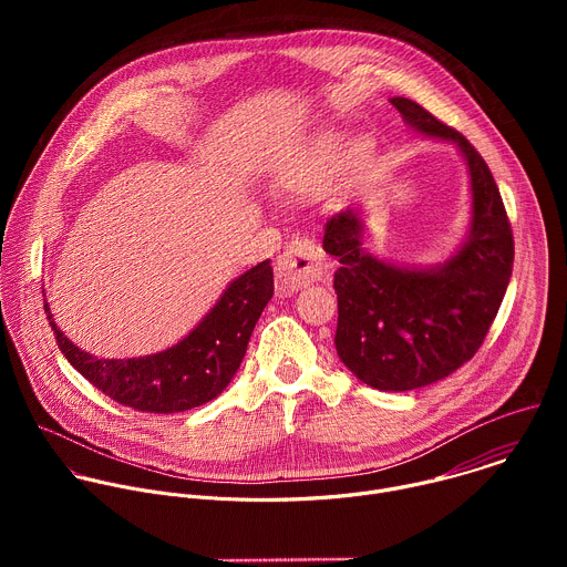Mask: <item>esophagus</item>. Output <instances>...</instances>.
<instances>
[{"label": "esophagus", "mask_w": 567, "mask_h": 567, "mask_svg": "<svg viewBox=\"0 0 567 567\" xmlns=\"http://www.w3.org/2000/svg\"><path fill=\"white\" fill-rule=\"evenodd\" d=\"M328 269L322 265V254L307 237H296L285 247L276 265V289L278 293H293L309 282L326 278Z\"/></svg>", "instance_id": "obj_1"}]
</instances>
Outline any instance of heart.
I'll list each match as a JSON object with an SVG mask.
<instances>
[{
  "label": "heart",
  "mask_w": 567,
  "mask_h": 567,
  "mask_svg": "<svg viewBox=\"0 0 567 567\" xmlns=\"http://www.w3.org/2000/svg\"><path fill=\"white\" fill-rule=\"evenodd\" d=\"M365 156L368 141H357L339 130H322L291 147L274 171L276 186L291 195H316L332 186L352 154Z\"/></svg>",
  "instance_id": "1"
}]
</instances>
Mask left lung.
Returning a JSON list of instances; mask_svg holds the SVG:
<instances>
[{"instance_id":"1","label":"left lung","mask_w":567,"mask_h":567,"mask_svg":"<svg viewBox=\"0 0 567 567\" xmlns=\"http://www.w3.org/2000/svg\"><path fill=\"white\" fill-rule=\"evenodd\" d=\"M390 103L415 132L455 143L471 182L468 235L433 267H399L365 251L359 210L348 208L326 224L322 249L341 265L334 274L339 359L370 388L403 392L449 377L477 352L512 278L514 235L477 150L415 101Z\"/></svg>"}]
</instances>
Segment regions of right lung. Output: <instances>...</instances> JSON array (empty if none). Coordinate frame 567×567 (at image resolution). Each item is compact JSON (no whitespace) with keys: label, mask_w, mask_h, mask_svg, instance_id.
Listing matches in <instances>:
<instances>
[{"label":"right lung","mask_w":567,"mask_h":567,"mask_svg":"<svg viewBox=\"0 0 567 567\" xmlns=\"http://www.w3.org/2000/svg\"><path fill=\"white\" fill-rule=\"evenodd\" d=\"M274 296L265 260L235 278L199 326L173 348L134 359H99L73 346L44 311L64 359L110 399L143 413H184L215 399L247 354L256 322Z\"/></svg>","instance_id":"obj_1"}]
</instances>
